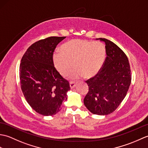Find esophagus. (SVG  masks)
Returning <instances> with one entry per match:
<instances>
[{"instance_id":"1","label":"esophagus","mask_w":148,"mask_h":148,"mask_svg":"<svg viewBox=\"0 0 148 148\" xmlns=\"http://www.w3.org/2000/svg\"><path fill=\"white\" fill-rule=\"evenodd\" d=\"M76 83L73 82V81H71V82H70V87H71V89L74 88L76 87Z\"/></svg>"}]
</instances>
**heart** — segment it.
Masks as SVG:
<instances>
[{
    "instance_id": "1",
    "label": "heart",
    "mask_w": 148,
    "mask_h": 148,
    "mask_svg": "<svg viewBox=\"0 0 148 148\" xmlns=\"http://www.w3.org/2000/svg\"><path fill=\"white\" fill-rule=\"evenodd\" d=\"M106 56V48L103 43L81 39H72L65 43L61 52L53 55V63L56 70L63 76L70 74L72 79L84 76L90 79L101 70Z\"/></svg>"
}]
</instances>
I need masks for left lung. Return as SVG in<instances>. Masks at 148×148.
<instances>
[{
	"label": "left lung",
	"instance_id": "left-lung-1",
	"mask_svg": "<svg viewBox=\"0 0 148 148\" xmlns=\"http://www.w3.org/2000/svg\"><path fill=\"white\" fill-rule=\"evenodd\" d=\"M104 42L106 58L101 70L86 81L89 90L84 104L94 114L108 115L114 112L125 99L131 83V71L127 55L111 40Z\"/></svg>",
	"mask_w": 148,
	"mask_h": 148
}]
</instances>
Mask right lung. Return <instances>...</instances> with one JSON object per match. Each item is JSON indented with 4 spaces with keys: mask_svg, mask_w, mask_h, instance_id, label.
<instances>
[{
    "mask_svg": "<svg viewBox=\"0 0 148 148\" xmlns=\"http://www.w3.org/2000/svg\"><path fill=\"white\" fill-rule=\"evenodd\" d=\"M65 37H49L36 42L27 49L21 60L22 92L31 108L43 116H53L60 111L71 89L53 60L56 46Z\"/></svg>",
    "mask_w": 148,
    "mask_h": 148,
    "instance_id": "add662e5",
    "label": "right lung"
}]
</instances>
